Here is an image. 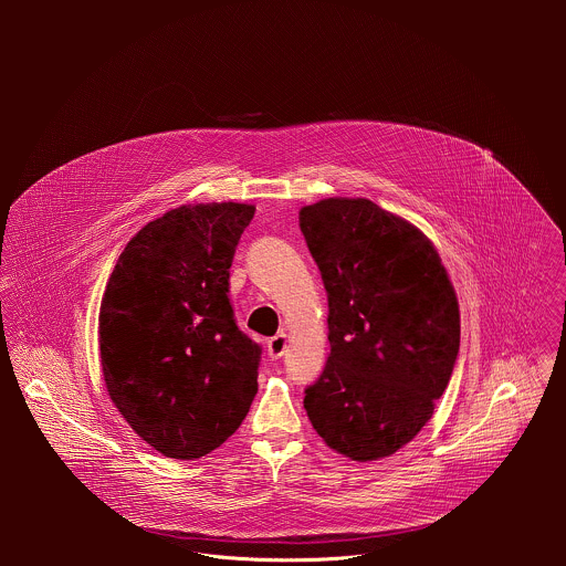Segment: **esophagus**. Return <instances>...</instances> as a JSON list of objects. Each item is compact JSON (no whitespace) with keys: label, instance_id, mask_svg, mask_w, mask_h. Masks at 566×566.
<instances>
[{"label":"esophagus","instance_id":"1","mask_svg":"<svg viewBox=\"0 0 566 566\" xmlns=\"http://www.w3.org/2000/svg\"><path fill=\"white\" fill-rule=\"evenodd\" d=\"M265 348H268V355H270L272 359H281L283 353H285V348H287V335H285V333H279V335L270 337Z\"/></svg>","mask_w":566,"mask_h":566}]
</instances>
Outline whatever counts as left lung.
Listing matches in <instances>:
<instances>
[{
	"label": "left lung",
	"instance_id": "left-lung-1",
	"mask_svg": "<svg viewBox=\"0 0 566 566\" xmlns=\"http://www.w3.org/2000/svg\"><path fill=\"white\" fill-rule=\"evenodd\" d=\"M328 298L331 353L305 390L324 442L357 462L388 458L431 418L460 350V307L438 250L366 198L298 213Z\"/></svg>",
	"mask_w": 566,
	"mask_h": 566
}]
</instances>
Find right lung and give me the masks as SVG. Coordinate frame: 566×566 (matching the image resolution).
Returning <instances> with one entry per match:
<instances>
[{
  "instance_id": "obj_1",
  "label": "right lung",
  "mask_w": 566,
  "mask_h": 566,
  "mask_svg": "<svg viewBox=\"0 0 566 566\" xmlns=\"http://www.w3.org/2000/svg\"><path fill=\"white\" fill-rule=\"evenodd\" d=\"M252 205H182L119 254L99 307L111 401L165 458L196 460L242 424L261 346L235 323L229 268Z\"/></svg>"
}]
</instances>
